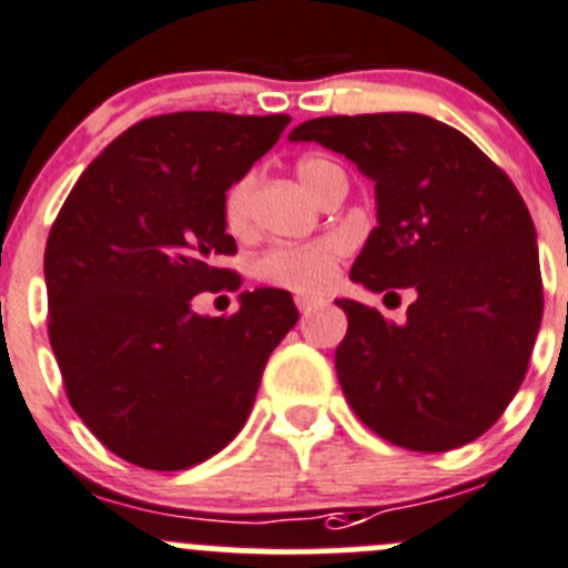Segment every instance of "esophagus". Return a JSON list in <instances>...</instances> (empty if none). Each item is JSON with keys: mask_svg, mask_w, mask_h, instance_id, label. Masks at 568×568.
<instances>
[{"mask_svg": "<svg viewBox=\"0 0 568 568\" xmlns=\"http://www.w3.org/2000/svg\"><path fill=\"white\" fill-rule=\"evenodd\" d=\"M322 305H324V300H318V296H296V307H300V313H305V316Z\"/></svg>", "mask_w": 568, "mask_h": 568, "instance_id": "esophagus-1", "label": "esophagus"}]
</instances>
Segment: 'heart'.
<instances>
[{
    "label": "heart",
    "instance_id": "obj_1",
    "mask_svg": "<svg viewBox=\"0 0 568 568\" xmlns=\"http://www.w3.org/2000/svg\"><path fill=\"white\" fill-rule=\"evenodd\" d=\"M335 172H341V166L324 155H307L296 163V178L316 200ZM255 185V174L246 172L224 191L222 219L227 233L244 235L250 230ZM344 255L346 244L341 239H322L313 244H280L257 257L255 274L263 283L294 291V294H322L333 283L335 268Z\"/></svg>",
    "mask_w": 568,
    "mask_h": 568
}]
</instances>
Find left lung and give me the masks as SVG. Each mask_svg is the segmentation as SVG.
I'll list each match as a JSON object with an SVG mask.
<instances>
[{
    "label": "left lung",
    "instance_id": "8db88e82",
    "mask_svg": "<svg viewBox=\"0 0 568 568\" xmlns=\"http://www.w3.org/2000/svg\"><path fill=\"white\" fill-rule=\"evenodd\" d=\"M288 138L341 152L374 183L377 227L349 277L416 294L402 324L335 300L349 322L335 372L352 410L413 453L480 438L519 390L544 313L536 227L516 185L430 115H324Z\"/></svg>",
    "mask_w": 568,
    "mask_h": 568
}]
</instances>
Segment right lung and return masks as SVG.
Masks as SVG:
<instances>
[{"label":"right lung","mask_w":568,"mask_h":568,"mask_svg":"<svg viewBox=\"0 0 568 568\" xmlns=\"http://www.w3.org/2000/svg\"><path fill=\"white\" fill-rule=\"evenodd\" d=\"M288 115L183 110L121 132L65 196L43 255L49 344L65 396L113 455L180 471L227 447L274 346L296 324L288 291L241 294L233 316L194 296L235 291L224 191L277 144Z\"/></svg>","instance_id":"add662e5"}]
</instances>
